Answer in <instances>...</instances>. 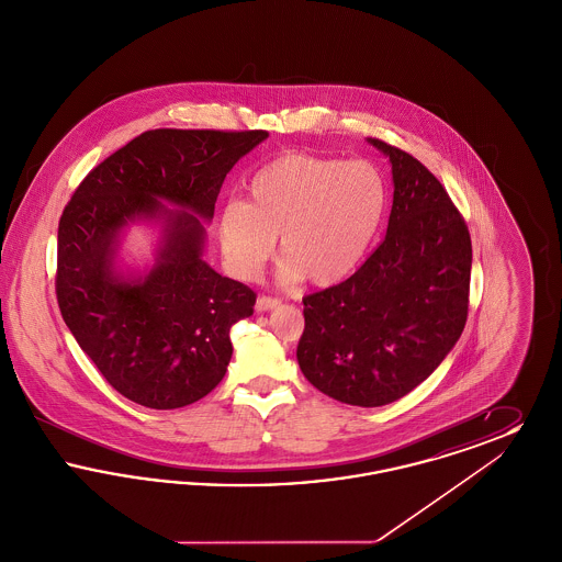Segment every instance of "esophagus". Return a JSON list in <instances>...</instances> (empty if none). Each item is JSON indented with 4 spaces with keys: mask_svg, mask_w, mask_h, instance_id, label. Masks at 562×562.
I'll return each instance as SVG.
<instances>
[{
    "mask_svg": "<svg viewBox=\"0 0 562 562\" xmlns=\"http://www.w3.org/2000/svg\"><path fill=\"white\" fill-rule=\"evenodd\" d=\"M280 305V299H276V296H259L257 299V312H269V310H273V307H278Z\"/></svg>",
    "mask_w": 562,
    "mask_h": 562,
    "instance_id": "esophagus-1",
    "label": "esophagus"
}]
</instances>
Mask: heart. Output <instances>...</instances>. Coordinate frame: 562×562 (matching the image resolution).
Segmentation results:
<instances>
[{"mask_svg": "<svg viewBox=\"0 0 562 562\" xmlns=\"http://www.w3.org/2000/svg\"><path fill=\"white\" fill-rule=\"evenodd\" d=\"M387 206L379 168L305 151L278 156L248 183V202L221 209L223 255L240 278L268 263L280 236L282 280L335 286L360 268Z\"/></svg>", "mask_w": 562, "mask_h": 562, "instance_id": "obj_1", "label": "heart"}]
</instances>
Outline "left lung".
I'll use <instances>...</instances> for the list:
<instances>
[{"mask_svg": "<svg viewBox=\"0 0 562 562\" xmlns=\"http://www.w3.org/2000/svg\"><path fill=\"white\" fill-rule=\"evenodd\" d=\"M369 143L392 164L387 234L346 282L303 296L296 360L335 401L383 406L415 390L468 321L472 240L447 189L411 154Z\"/></svg>", "mask_w": 562, "mask_h": 562, "instance_id": "8db88e82", "label": "left lung"}]
</instances>
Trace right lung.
I'll return each mask as SVG.
<instances>
[{"mask_svg": "<svg viewBox=\"0 0 562 562\" xmlns=\"http://www.w3.org/2000/svg\"><path fill=\"white\" fill-rule=\"evenodd\" d=\"M268 136L147 131L92 168L65 206L56 301L86 356L128 401L181 408L225 376L229 330L252 316L257 294L202 259V221L213 218L234 164ZM136 220H160L161 244L149 272L124 277L114 266L119 236Z\"/></svg>", "mask_w": 562, "mask_h": 562, "instance_id": "obj_1", "label": "right lung"}]
</instances>
